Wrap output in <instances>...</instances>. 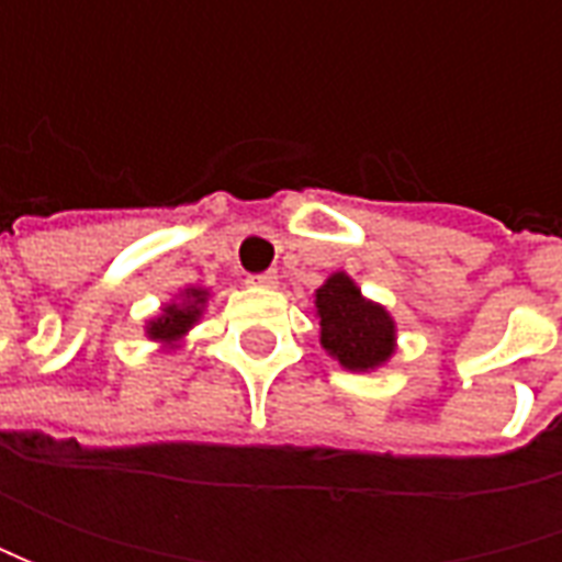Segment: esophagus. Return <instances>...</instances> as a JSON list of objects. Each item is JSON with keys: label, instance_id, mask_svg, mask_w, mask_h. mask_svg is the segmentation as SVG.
I'll use <instances>...</instances> for the list:
<instances>
[{"label": "esophagus", "instance_id": "1", "mask_svg": "<svg viewBox=\"0 0 562 562\" xmlns=\"http://www.w3.org/2000/svg\"><path fill=\"white\" fill-rule=\"evenodd\" d=\"M247 281L252 288H274L278 284V271H259V274H249Z\"/></svg>", "mask_w": 562, "mask_h": 562}]
</instances>
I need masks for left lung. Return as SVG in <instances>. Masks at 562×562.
<instances>
[{
    "mask_svg": "<svg viewBox=\"0 0 562 562\" xmlns=\"http://www.w3.org/2000/svg\"><path fill=\"white\" fill-rule=\"evenodd\" d=\"M315 310L322 318V347L344 369L366 372L394 353V318L384 306L366 300L344 271L315 291Z\"/></svg>",
    "mask_w": 562,
    "mask_h": 562,
    "instance_id": "1",
    "label": "left lung"
}]
</instances>
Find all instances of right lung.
<instances>
[{"label": "right lung", "instance_id": "right-lung-1", "mask_svg": "<svg viewBox=\"0 0 562 562\" xmlns=\"http://www.w3.org/2000/svg\"><path fill=\"white\" fill-rule=\"evenodd\" d=\"M203 303H205V291L190 288V291H187V303H171V306H165L162 318L149 322L146 335L153 337V340H162V344H175V340H181V337L193 328V322L200 318V313H203Z\"/></svg>", "mask_w": 562, "mask_h": 562}]
</instances>
